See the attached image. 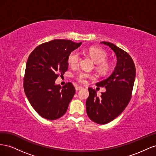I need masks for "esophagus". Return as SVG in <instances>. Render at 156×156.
<instances>
[{
    "mask_svg": "<svg viewBox=\"0 0 156 156\" xmlns=\"http://www.w3.org/2000/svg\"><path fill=\"white\" fill-rule=\"evenodd\" d=\"M83 88H84V87H81V86H77L76 87H75V89H76L77 91V90H82V89H83Z\"/></svg>",
    "mask_w": 156,
    "mask_h": 156,
    "instance_id": "obj_1",
    "label": "esophagus"
}]
</instances>
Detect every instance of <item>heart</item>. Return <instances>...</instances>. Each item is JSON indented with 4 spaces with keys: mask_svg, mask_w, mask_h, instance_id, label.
<instances>
[{
    "mask_svg": "<svg viewBox=\"0 0 156 156\" xmlns=\"http://www.w3.org/2000/svg\"><path fill=\"white\" fill-rule=\"evenodd\" d=\"M89 55L96 63L99 64V68L102 71L108 69V65L105 62L107 55L105 52L98 48H92L89 50ZM80 60L79 53L76 51H73L68 58V62L71 66H76ZM95 76L92 73L86 72H80L76 75V79L79 83H85L88 79H94Z\"/></svg>",
    "mask_w": 156,
    "mask_h": 156,
    "instance_id": "1",
    "label": "heart"
}]
</instances>
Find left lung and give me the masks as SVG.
Listing matches in <instances>:
<instances>
[{
  "instance_id": "left-lung-1",
  "label": "left lung",
  "mask_w": 156,
  "mask_h": 156,
  "mask_svg": "<svg viewBox=\"0 0 156 156\" xmlns=\"http://www.w3.org/2000/svg\"><path fill=\"white\" fill-rule=\"evenodd\" d=\"M115 52L117 63L112 73L107 79L96 83L106 91L98 97L94 89L88 88L86 101L87 112L90 119L99 124H105L119 116L128 105L135 79V66L127 52L110 42L102 41Z\"/></svg>"
}]
</instances>
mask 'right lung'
Segmentation results:
<instances>
[{
	"mask_svg": "<svg viewBox=\"0 0 156 156\" xmlns=\"http://www.w3.org/2000/svg\"><path fill=\"white\" fill-rule=\"evenodd\" d=\"M81 44L54 40L38 45L29 56L23 83L25 93L32 107L45 119H58L68 109L75 88L72 83L60 87L55 81L68 70L69 55Z\"/></svg>",
	"mask_w": 156,
	"mask_h": 156,
	"instance_id": "add662e5",
	"label": "right lung"
}]
</instances>
